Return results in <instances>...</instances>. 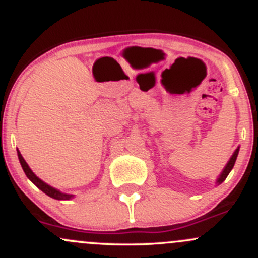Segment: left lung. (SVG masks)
<instances>
[{"mask_svg":"<svg viewBox=\"0 0 258 258\" xmlns=\"http://www.w3.org/2000/svg\"><path fill=\"white\" fill-rule=\"evenodd\" d=\"M239 149H240V147H237V149L234 152V154L231 155V158H230V159H229L228 164H226V165H225V168L223 169L222 174L219 175V177H218V180H217V182H216L217 185H220V183H222L223 181L226 179V176H228L229 172L231 171V169L234 168V164H235V161H236L237 154H239Z\"/></svg>","mask_w":258,"mask_h":258,"instance_id":"left-lung-1","label":"left lung"}]
</instances>
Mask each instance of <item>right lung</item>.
Wrapping results in <instances>:
<instances>
[{"instance_id": "obj_1", "label": "right lung", "mask_w": 258, "mask_h": 258, "mask_svg": "<svg viewBox=\"0 0 258 258\" xmlns=\"http://www.w3.org/2000/svg\"><path fill=\"white\" fill-rule=\"evenodd\" d=\"M17 153H18V159H19V163H21L22 168H23V170L25 172V175H27V177L29 179L34 185L36 186L38 188H40L44 194H46L47 196H50L51 198H55V200H58V201H67V200H71V198L75 197V195H70V194H63V192H61L60 189L52 187V186L47 185L46 182H44L41 179H39L38 176H36L35 174L32 171V169L29 168V165L27 164V161L24 160V158L22 157L21 152L17 149Z\"/></svg>"}]
</instances>
